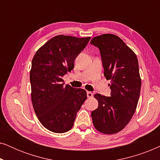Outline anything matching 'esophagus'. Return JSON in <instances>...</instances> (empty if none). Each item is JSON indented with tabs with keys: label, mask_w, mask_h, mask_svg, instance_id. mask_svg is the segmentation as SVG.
Returning a JSON list of instances; mask_svg holds the SVG:
<instances>
[{
	"label": "esophagus",
	"mask_w": 160,
	"mask_h": 160,
	"mask_svg": "<svg viewBox=\"0 0 160 160\" xmlns=\"http://www.w3.org/2000/svg\"><path fill=\"white\" fill-rule=\"evenodd\" d=\"M87 98H91L93 97V93L91 92H87Z\"/></svg>",
	"instance_id": "obj_1"
}]
</instances>
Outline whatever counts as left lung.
Returning <instances> with one entry per match:
<instances>
[{
    "mask_svg": "<svg viewBox=\"0 0 160 160\" xmlns=\"http://www.w3.org/2000/svg\"><path fill=\"white\" fill-rule=\"evenodd\" d=\"M90 43L100 49L111 90V97L94 95L98 107L92 112V119L99 132L114 134L125 128L136 110L141 87L138 61L134 52L115 35H100Z\"/></svg>",
    "mask_w": 160,
    "mask_h": 160,
    "instance_id": "1",
    "label": "left lung"
}]
</instances>
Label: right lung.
Returning <instances> with one entry per match:
<instances>
[{"label": "right lung", "instance_id": "obj_1", "mask_svg": "<svg viewBox=\"0 0 160 160\" xmlns=\"http://www.w3.org/2000/svg\"><path fill=\"white\" fill-rule=\"evenodd\" d=\"M90 37L59 35L43 45L32 58L30 73L32 106L41 124L56 133L73 126L76 113L87 99V92L67 84L62 76L74 68V60Z\"/></svg>", "mask_w": 160, "mask_h": 160}]
</instances>
